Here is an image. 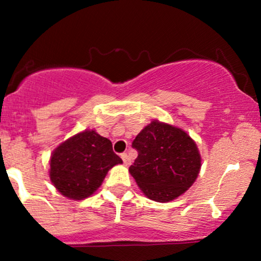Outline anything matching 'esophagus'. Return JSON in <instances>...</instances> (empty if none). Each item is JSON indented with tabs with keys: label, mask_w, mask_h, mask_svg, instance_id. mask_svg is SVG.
Instances as JSON below:
<instances>
[{
	"label": "esophagus",
	"mask_w": 261,
	"mask_h": 261,
	"mask_svg": "<svg viewBox=\"0 0 261 261\" xmlns=\"http://www.w3.org/2000/svg\"><path fill=\"white\" fill-rule=\"evenodd\" d=\"M121 158H122V162H124L125 166H130L131 164L130 155H128L127 153H121Z\"/></svg>",
	"instance_id": "esophagus-1"
}]
</instances>
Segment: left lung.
<instances>
[{"instance_id": "left-lung-1", "label": "left lung", "mask_w": 261, "mask_h": 261, "mask_svg": "<svg viewBox=\"0 0 261 261\" xmlns=\"http://www.w3.org/2000/svg\"><path fill=\"white\" fill-rule=\"evenodd\" d=\"M137 158L128 172L148 199L168 202L193 185L201 167L196 143L187 133L153 121L134 140Z\"/></svg>"}]
</instances>
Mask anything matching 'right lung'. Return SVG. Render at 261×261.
Here are the masks:
<instances>
[{"label": "right lung", "mask_w": 261, "mask_h": 261, "mask_svg": "<svg viewBox=\"0 0 261 261\" xmlns=\"http://www.w3.org/2000/svg\"><path fill=\"white\" fill-rule=\"evenodd\" d=\"M120 163L110 140L93 130L83 131L54 151L50 179L64 196L82 200L100 187L108 170Z\"/></svg>", "instance_id": "obj_1"}]
</instances>
